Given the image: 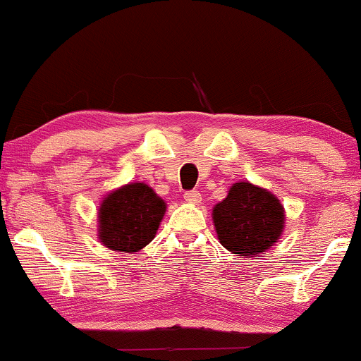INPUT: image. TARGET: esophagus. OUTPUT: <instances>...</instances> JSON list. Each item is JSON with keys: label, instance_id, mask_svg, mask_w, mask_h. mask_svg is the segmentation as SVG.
<instances>
[{"label": "esophagus", "instance_id": "obj_1", "mask_svg": "<svg viewBox=\"0 0 361 361\" xmlns=\"http://www.w3.org/2000/svg\"><path fill=\"white\" fill-rule=\"evenodd\" d=\"M183 198L186 202H190V204H195L198 205L202 202V195L197 192V190H190V192H185Z\"/></svg>", "mask_w": 361, "mask_h": 361}]
</instances>
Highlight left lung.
Instances as JSON below:
<instances>
[{"label": "left lung", "mask_w": 361, "mask_h": 361, "mask_svg": "<svg viewBox=\"0 0 361 361\" xmlns=\"http://www.w3.org/2000/svg\"><path fill=\"white\" fill-rule=\"evenodd\" d=\"M219 241L235 256H255L270 250L283 233L285 210L275 195L239 181L212 210Z\"/></svg>", "instance_id": "1"}]
</instances>
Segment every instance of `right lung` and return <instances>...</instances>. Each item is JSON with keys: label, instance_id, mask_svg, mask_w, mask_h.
Returning a JSON list of instances; mask_svg holds the SVG:
<instances>
[{"label": "right lung", "instance_id": "right-lung-1", "mask_svg": "<svg viewBox=\"0 0 361 361\" xmlns=\"http://www.w3.org/2000/svg\"><path fill=\"white\" fill-rule=\"evenodd\" d=\"M166 204L146 183L109 193L98 210V239L111 251L135 252L154 239Z\"/></svg>", "mask_w": 361, "mask_h": 361}]
</instances>
